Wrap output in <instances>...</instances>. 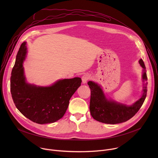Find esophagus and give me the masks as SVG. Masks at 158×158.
Wrapping results in <instances>:
<instances>
[{"instance_id": "obj_1", "label": "esophagus", "mask_w": 158, "mask_h": 158, "mask_svg": "<svg viewBox=\"0 0 158 158\" xmlns=\"http://www.w3.org/2000/svg\"><path fill=\"white\" fill-rule=\"evenodd\" d=\"M90 76L89 75V74H84L82 77V82L84 83V84H85V83H86V82L89 80V79H90Z\"/></svg>"}]
</instances>
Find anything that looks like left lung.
<instances>
[{
	"label": "left lung",
	"instance_id": "obj_1",
	"mask_svg": "<svg viewBox=\"0 0 158 158\" xmlns=\"http://www.w3.org/2000/svg\"><path fill=\"white\" fill-rule=\"evenodd\" d=\"M139 62L145 71L146 67L143 60L140 59ZM143 79L144 81L148 80L146 72L143 73ZM87 84L91 89L89 109L91 116L99 122L111 124L126 122L136 114L143 104L148 91V82H146L141 99L132 106H126L122 104L108 101L104 96L100 86L95 82L89 81Z\"/></svg>",
	"mask_w": 158,
	"mask_h": 158
}]
</instances>
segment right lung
Segmentation results:
<instances>
[{
    "mask_svg": "<svg viewBox=\"0 0 158 158\" xmlns=\"http://www.w3.org/2000/svg\"><path fill=\"white\" fill-rule=\"evenodd\" d=\"M26 42L21 44L10 77V92L18 110L37 124L52 123L62 118L69 100L81 85L80 77L60 80L50 87H37L26 82L22 62Z\"/></svg>",
    "mask_w": 158,
    "mask_h": 158,
    "instance_id": "obj_1",
    "label": "right lung"
}]
</instances>
